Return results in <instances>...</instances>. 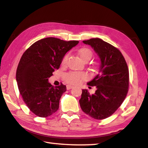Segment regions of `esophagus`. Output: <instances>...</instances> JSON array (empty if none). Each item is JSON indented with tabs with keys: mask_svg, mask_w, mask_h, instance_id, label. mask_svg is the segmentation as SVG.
Instances as JSON below:
<instances>
[{
	"mask_svg": "<svg viewBox=\"0 0 148 148\" xmlns=\"http://www.w3.org/2000/svg\"><path fill=\"white\" fill-rule=\"evenodd\" d=\"M73 88V86L69 85H66V89H67V90H70V89H71V88Z\"/></svg>",
	"mask_w": 148,
	"mask_h": 148,
	"instance_id": "esophagus-1",
	"label": "esophagus"
}]
</instances>
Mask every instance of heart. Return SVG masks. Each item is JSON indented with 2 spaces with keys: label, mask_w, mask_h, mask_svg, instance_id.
I'll return each mask as SVG.
<instances>
[{
  "label": "heart",
  "mask_w": 148,
  "mask_h": 148,
  "mask_svg": "<svg viewBox=\"0 0 148 148\" xmlns=\"http://www.w3.org/2000/svg\"><path fill=\"white\" fill-rule=\"evenodd\" d=\"M78 54H79L81 59L83 61H86L91 59L92 56V52L90 49L87 47H83L78 51ZM67 58L68 55H65L62 61L63 63H65ZM85 78V74L82 73V72H72L66 74L65 76V80L67 83L71 84H78Z\"/></svg>",
  "instance_id": "obj_1"
}]
</instances>
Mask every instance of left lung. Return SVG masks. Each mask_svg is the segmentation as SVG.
<instances>
[{
  "label": "left lung",
  "mask_w": 148,
  "mask_h": 148,
  "mask_svg": "<svg viewBox=\"0 0 148 148\" xmlns=\"http://www.w3.org/2000/svg\"><path fill=\"white\" fill-rule=\"evenodd\" d=\"M83 42L89 45L100 59L98 74L87 85L96 90L91 95L83 89L79 105L82 110L95 119L101 120L112 115L123 103L128 91L129 71L121 52L100 38Z\"/></svg>",
  "instance_id": "1"
}]
</instances>
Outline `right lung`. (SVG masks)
Instances as JSON below:
<instances>
[{"label":"right lung","mask_w":148,"mask_h":148,"mask_svg":"<svg viewBox=\"0 0 148 148\" xmlns=\"http://www.w3.org/2000/svg\"><path fill=\"white\" fill-rule=\"evenodd\" d=\"M78 43L45 38L34 43L23 54L16 70L17 85L26 105L37 116L47 117L58 110L66 86H54L49 78L59 69L65 54Z\"/></svg>","instance_id":"right-lung-1"}]
</instances>
